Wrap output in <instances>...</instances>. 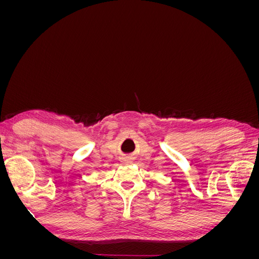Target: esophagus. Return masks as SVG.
Wrapping results in <instances>:
<instances>
[{"label":"esophagus","mask_w":259,"mask_h":259,"mask_svg":"<svg viewBox=\"0 0 259 259\" xmlns=\"http://www.w3.org/2000/svg\"><path fill=\"white\" fill-rule=\"evenodd\" d=\"M122 161H123L124 164H131V163H132V159L127 158V156H125V158H123Z\"/></svg>","instance_id":"34e87169"}]
</instances>
